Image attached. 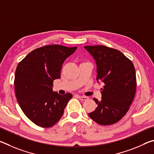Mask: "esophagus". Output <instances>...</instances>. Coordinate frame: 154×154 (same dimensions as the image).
<instances>
[{
    "label": "esophagus",
    "instance_id": "obj_1",
    "mask_svg": "<svg viewBox=\"0 0 154 154\" xmlns=\"http://www.w3.org/2000/svg\"><path fill=\"white\" fill-rule=\"evenodd\" d=\"M78 98H79L81 100H85L88 99V97L84 96H78Z\"/></svg>",
    "mask_w": 154,
    "mask_h": 154
}]
</instances>
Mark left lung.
Segmentation results:
<instances>
[{"instance_id":"1","label":"left lung","mask_w":154,"mask_h":154,"mask_svg":"<svg viewBox=\"0 0 154 154\" xmlns=\"http://www.w3.org/2000/svg\"><path fill=\"white\" fill-rule=\"evenodd\" d=\"M84 48L96 63V80L105 84L102 99L94 98L97 107L88 116L100 125L113 124L126 114L133 101L137 88L134 66L118 49L105 45Z\"/></svg>"}]
</instances>
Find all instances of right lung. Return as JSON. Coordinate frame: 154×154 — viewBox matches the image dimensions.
Masks as SVG:
<instances>
[{"label": "right lung", "instance_id": "add662e5", "mask_svg": "<svg viewBox=\"0 0 154 154\" xmlns=\"http://www.w3.org/2000/svg\"><path fill=\"white\" fill-rule=\"evenodd\" d=\"M77 47L49 45L34 49L18 64L15 73V92L26 116L43 128L53 126L61 118L71 93L53 92L54 80L60 78L62 66Z\"/></svg>", "mask_w": 154, "mask_h": 154}]
</instances>
